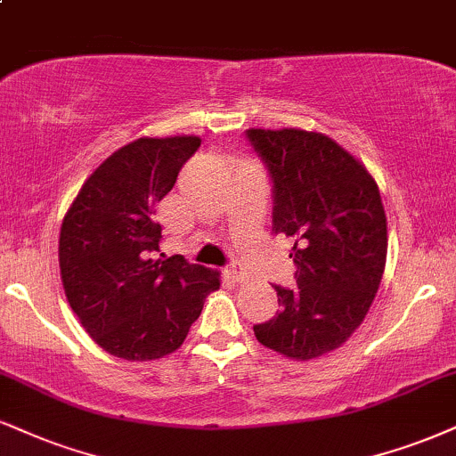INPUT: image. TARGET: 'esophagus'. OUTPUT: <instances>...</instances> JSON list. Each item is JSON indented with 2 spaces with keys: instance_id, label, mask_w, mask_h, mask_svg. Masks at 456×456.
I'll return each instance as SVG.
<instances>
[{
  "instance_id": "1",
  "label": "esophagus",
  "mask_w": 456,
  "mask_h": 456,
  "mask_svg": "<svg viewBox=\"0 0 456 456\" xmlns=\"http://www.w3.org/2000/svg\"><path fill=\"white\" fill-rule=\"evenodd\" d=\"M226 277L232 281V283H243V281L247 279V273H245V268L240 266V264H232V266L230 268H226Z\"/></svg>"
}]
</instances>
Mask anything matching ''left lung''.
Listing matches in <instances>:
<instances>
[{
	"label": "left lung",
	"mask_w": 456,
	"mask_h": 456,
	"mask_svg": "<svg viewBox=\"0 0 456 456\" xmlns=\"http://www.w3.org/2000/svg\"><path fill=\"white\" fill-rule=\"evenodd\" d=\"M273 177V228L294 239L296 288L274 285L281 311L256 338L296 362L351 338L372 306L387 262L379 185L328 134L302 128L247 131Z\"/></svg>",
	"instance_id": "8db88e82"
}]
</instances>
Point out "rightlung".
Instances as JSON below:
<instances>
[{"label": "right lung", "mask_w": 456, "mask_h": 456, "mask_svg": "<svg viewBox=\"0 0 456 456\" xmlns=\"http://www.w3.org/2000/svg\"><path fill=\"white\" fill-rule=\"evenodd\" d=\"M200 137H142L94 168L67 209L59 266L71 311L110 355L150 362L177 351L219 289V273L182 256L156 257V205ZM165 257V256H162Z\"/></svg>", "instance_id": "add662e5"}]
</instances>
